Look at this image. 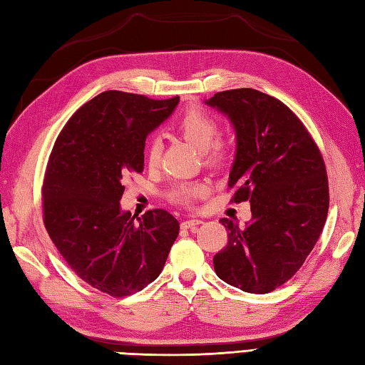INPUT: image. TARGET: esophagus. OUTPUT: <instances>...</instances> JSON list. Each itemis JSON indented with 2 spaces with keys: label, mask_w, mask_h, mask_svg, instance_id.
I'll return each mask as SVG.
<instances>
[{
  "label": "esophagus",
  "mask_w": 365,
  "mask_h": 365,
  "mask_svg": "<svg viewBox=\"0 0 365 365\" xmlns=\"http://www.w3.org/2000/svg\"><path fill=\"white\" fill-rule=\"evenodd\" d=\"M200 224H202L200 219H187V221H184L181 224V227H182V229H192V227L200 225Z\"/></svg>",
  "instance_id": "obj_1"
}]
</instances>
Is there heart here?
Instances as JSON below:
<instances>
[{"mask_svg": "<svg viewBox=\"0 0 365 365\" xmlns=\"http://www.w3.org/2000/svg\"><path fill=\"white\" fill-rule=\"evenodd\" d=\"M178 128L197 149L205 150L206 159L211 162H221L225 157V146L216 141L219 135V122L203 108L185 109L178 120ZM162 141L157 135H153L146 144V160L149 165H155L160 160ZM206 185L203 182H178L171 189V200L185 206H192L198 198L205 195Z\"/></svg>", "mask_w": 365, "mask_h": 365, "instance_id": "heart-1", "label": "heart"}]
</instances>
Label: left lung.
Wrapping results in <instances>:
<instances>
[{
	"instance_id": "8db88e82",
	"label": "left lung",
	"mask_w": 365,
	"mask_h": 365,
	"mask_svg": "<svg viewBox=\"0 0 365 365\" xmlns=\"http://www.w3.org/2000/svg\"><path fill=\"white\" fill-rule=\"evenodd\" d=\"M230 119L237 153L229 175L232 202L250 200L251 221L222 217L229 243L212 264L227 284L267 294L304 265L329 210L326 165L304 123L284 103L254 88L206 100Z\"/></svg>"
}]
</instances>
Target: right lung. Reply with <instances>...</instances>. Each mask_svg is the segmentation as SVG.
<instances>
[{
    "label": "right lung",
    "mask_w": 365,
    "mask_h": 365,
    "mask_svg": "<svg viewBox=\"0 0 365 365\" xmlns=\"http://www.w3.org/2000/svg\"><path fill=\"white\" fill-rule=\"evenodd\" d=\"M178 103L180 97L103 92L66 122L47 162L46 230L71 270L113 297L153 283L180 233V222L168 211L150 210L135 221L119 203L123 178L144 168L146 136Z\"/></svg>",
    "instance_id": "add662e5"
}]
</instances>
